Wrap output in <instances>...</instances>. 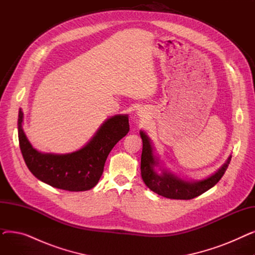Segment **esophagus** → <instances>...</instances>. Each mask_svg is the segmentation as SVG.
<instances>
[{
	"label": "esophagus",
	"mask_w": 255,
	"mask_h": 255,
	"mask_svg": "<svg viewBox=\"0 0 255 255\" xmlns=\"http://www.w3.org/2000/svg\"><path fill=\"white\" fill-rule=\"evenodd\" d=\"M137 115H138V117H140V119H141V118H145V113L142 112V111L137 112Z\"/></svg>",
	"instance_id": "34e87169"
}]
</instances>
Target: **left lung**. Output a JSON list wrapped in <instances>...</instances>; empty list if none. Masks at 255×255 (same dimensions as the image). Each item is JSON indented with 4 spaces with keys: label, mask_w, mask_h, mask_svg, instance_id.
<instances>
[{
    "label": "left lung",
    "mask_w": 255,
    "mask_h": 255,
    "mask_svg": "<svg viewBox=\"0 0 255 255\" xmlns=\"http://www.w3.org/2000/svg\"><path fill=\"white\" fill-rule=\"evenodd\" d=\"M142 139V153L140 159V173L143 183L153 192L172 199H192L205 193L215 186L224 175L232 160V155L226 162L210 177L199 181H188L178 177L161 165V161L154 155L151 138L142 130L139 132ZM162 171L158 174L154 168Z\"/></svg>",
    "instance_id": "left-lung-1"
}]
</instances>
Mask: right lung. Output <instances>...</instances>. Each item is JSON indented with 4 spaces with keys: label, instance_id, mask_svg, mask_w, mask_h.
Masks as SVG:
<instances>
[{
    "label": "right lung",
    "instance_id": "add662e5",
    "mask_svg": "<svg viewBox=\"0 0 255 255\" xmlns=\"http://www.w3.org/2000/svg\"><path fill=\"white\" fill-rule=\"evenodd\" d=\"M22 122L23 113L20 109L18 140L26 166L38 180L68 191H86L95 187L102 176L107 156L129 131L128 115H116L105 120L82 149L67 154L41 153L26 137Z\"/></svg>",
    "mask_w": 255,
    "mask_h": 255
}]
</instances>
